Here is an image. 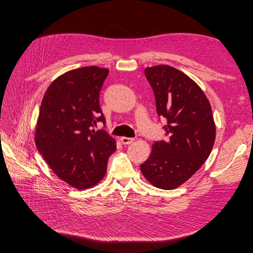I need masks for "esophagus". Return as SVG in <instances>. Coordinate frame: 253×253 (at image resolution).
<instances>
[{
	"label": "esophagus",
	"mask_w": 253,
	"mask_h": 253,
	"mask_svg": "<svg viewBox=\"0 0 253 253\" xmlns=\"http://www.w3.org/2000/svg\"><path fill=\"white\" fill-rule=\"evenodd\" d=\"M121 141L123 144H130L133 141H135V139L133 138H128V137H122L121 138Z\"/></svg>",
	"instance_id": "1"
}]
</instances>
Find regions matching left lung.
Returning <instances> with one entry per match:
<instances>
[{
	"label": "left lung",
	"instance_id": "1",
	"mask_svg": "<svg viewBox=\"0 0 253 253\" xmlns=\"http://www.w3.org/2000/svg\"><path fill=\"white\" fill-rule=\"evenodd\" d=\"M144 75L155 95L158 115L165 118L169 139L152 144L140 165L154 187L171 190L184 184L208 160L215 141L211 104L186 74L169 65L147 67Z\"/></svg>",
	"mask_w": 253,
	"mask_h": 253
}]
</instances>
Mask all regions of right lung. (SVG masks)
I'll list each match as a JSON object with an SVG mask.
<instances>
[{"instance_id": "add662e5", "label": "right lung", "mask_w": 253, "mask_h": 253, "mask_svg": "<svg viewBox=\"0 0 253 253\" xmlns=\"http://www.w3.org/2000/svg\"><path fill=\"white\" fill-rule=\"evenodd\" d=\"M109 69L85 66L58 76L46 89L37 121L35 142L58 178L77 190L103 179L116 141L96 123H105L99 96Z\"/></svg>"}]
</instances>
